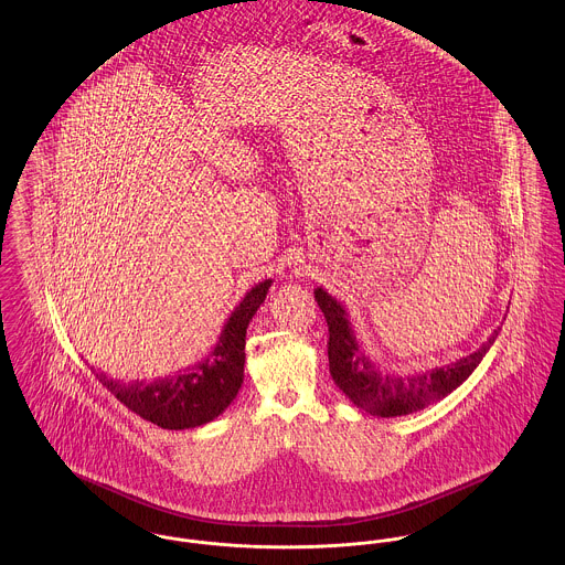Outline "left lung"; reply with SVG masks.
<instances>
[{
	"instance_id": "1",
	"label": "left lung",
	"mask_w": 565,
	"mask_h": 565,
	"mask_svg": "<svg viewBox=\"0 0 565 565\" xmlns=\"http://www.w3.org/2000/svg\"><path fill=\"white\" fill-rule=\"evenodd\" d=\"M313 297L329 324V372L335 385L347 393L354 406L376 417H399L417 413L458 390L473 374L479 361L486 356L501 331L494 329L488 342H483L476 352L449 365L426 372L397 374L383 370L365 352V348H361L344 305L333 299L324 288H316Z\"/></svg>"
}]
</instances>
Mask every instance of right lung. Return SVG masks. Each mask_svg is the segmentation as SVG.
I'll return each mask as SVG.
<instances>
[{"instance_id":"1","label":"right lung","mask_w":565,"mask_h":565,"mask_svg":"<svg viewBox=\"0 0 565 565\" xmlns=\"http://www.w3.org/2000/svg\"><path fill=\"white\" fill-rule=\"evenodd\" d=\"M273 279L256 284L225 320L211 352L166 379L118 381L96 372L103 387L111 391L129 411L166 430H189L218 417L236 397L245 379V335L249 320L264 303Z\"/></svg>"}]
</instances>
